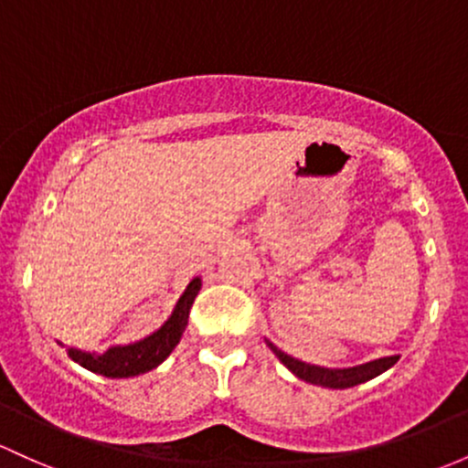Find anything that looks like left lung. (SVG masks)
<instances>
[{
    "label": "left lung",
    "mask_w": 468,
    "mask_h": 468,
    "mask_svg": "<svg viewBox=\"0 0 468 468\" xmlns=\"http://www.w3.org/2000/svg\"><path fill=\"white\" fill-rule=\"evenodd\" d=\"M266 346L275 353L277 359H280V362L289 368L292 376H297L309 384H315V387H326V388L357 387V384L368 382V379L378 378L379 373L388 371V368H391L393 364L399 359V356H388V357L373 359V362H367V364H357V367L324 368V367H315V364H306V362H302V359L286 356L284 351H280V348H277L275 344L269 340H266Z\"/></svg>",
    "instance_id": "1"
}]
</instances>
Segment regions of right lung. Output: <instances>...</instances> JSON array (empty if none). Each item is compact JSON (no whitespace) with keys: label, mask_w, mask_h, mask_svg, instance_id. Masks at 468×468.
<instances>
[{"label":"right lung","mask_w":468,"mask_h":468,"mask_svg":"<svg viewBox=\"0 0 468 468\" xmlns=\"http://www.w3.org/2000/svg\"><path fill=\"white\" fill-rule=\"evenodd\" d=\"M199 289H202V277H193L188 282L186 291L177 300L171 317L155 333L144 337V340L111 346L104 353H89L70 346L66 348L69 357L80 364V367L89 368L92 373H100L104 378H135L142 376V373L153 371V368H157L164 359L171 356L173 348L182 340L184 328L188 324V313H191V306Z\"/></svg>","instance_id":"right-lung-1"}]
</instances>
